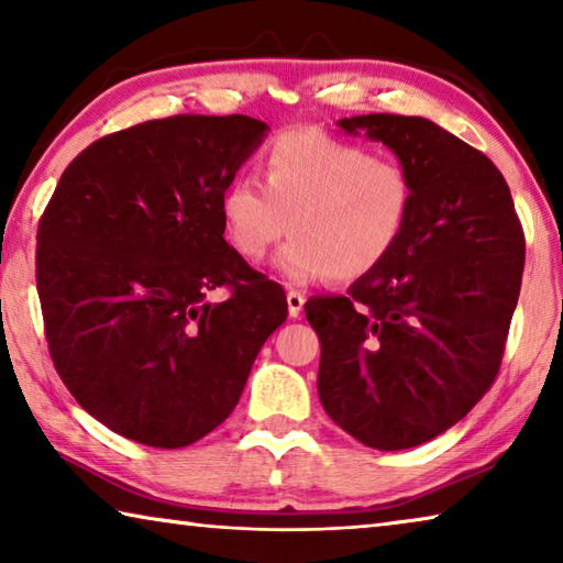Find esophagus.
<instances>
[{
	"label": "esophagus",
	"instance_id": "esophagus-1",
	"mask_svg": "<svg viewBox=\"0 0 563 563\" xmlns=\"http://www.w3.org/2000/svg\"><path fill=\"white\" fill-rule=\"evenodd\" d=\"M285 300H288V312H290V318H300L302 305H305V295H302V292H298V290H290L288 295H285Z\"/></svg>",
	"mask_w": 563,
	"mask_h": 563
}]
</instances>
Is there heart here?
Wrapping results in <instances>:
<instances>
[{
  "instance_id": "b5f03b06",
  "label": "heart",
  "mask_w": 563,
  "mask_h": 563,
  "mask_svg": "<svg viewBox=\"0 0 563 563\" xmlns=\"http://www.w3.org/2000/svg\"><path fill=\"white\" fill-rule=\"evenodd\" d=\"M263 170L265 186L253 176L225 186L221 223L247 261H261L290 225L292 238L273 261L288 285L365 278L389 258L412 213L415 188L402 166L320 131L283 133Z\"/></svg>"
}]
</instances>
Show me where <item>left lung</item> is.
Wrapping results in <instances>:
<instances>
[{"instance_id": "8db88e82", "label": "left lung", "mask_w": 563, "mask_h": 563, "mask_svg": "<svg viewBox=\"0 0 563 563\" xmlns=\"http://www.w3.org/2000/svg\"><path fill=\"white\" fill-rule=\"evenodd\" d=\"M379 141L415 188L389 258L347 295H316L318 395L332 422L373 450H409L454 427L499 373L519 300L523 233L499 168L422 117L340 119Z\"/></svg>"}]
</instances>
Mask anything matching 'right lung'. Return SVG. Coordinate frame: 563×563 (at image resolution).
I'll use <instances>...</instances> for the list:
<instances>
[{
  "instance_id": "1",
  "label": "right lung",
  "mask_w": 563,
  "mask_h": 563,
  "mask_svg": "<svg viewBox=\"0 0 563 563\" xmlns=\"http://www.w3.org/2000/svg\"><path fill=\"white\" fill-rule=\"evenodd\" d=\"M268 131L241 113L139 123L81 151L46 206L36 288L54 367L126 440L178 450L213 432L288 318L221 223L225 186ZM221 284L232 295L213 303Z\"/></svg>"
}]
</instances>
